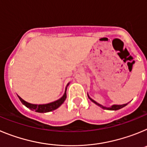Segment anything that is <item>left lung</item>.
<instances>
[{"instance_id":"obj_1","label":"left lung","mask_w":147,"mask_h":147,"mask_svg":"<svg viewBox=\"0 0 147 147\" xmlns=\"http://www.w3.org/2000/svg\"><path fill=\"white\" fill-rule=\"evenodd\" d=\"M88 98H89L90 99V101H92V102H93V103H95V104H96V105H98V107H102V109H104V110H119V109L123 108V107H125L126 105H128V103H127V104H124V105H112V106H111V107H105V106H103V105H100V104L97 103V102H96V101H94V100H93V99H92V98L89 96V95H88Z\"/></svg>"}]
</instances>
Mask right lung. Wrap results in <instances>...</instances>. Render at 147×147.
<instances>
[{"label": "right lung", "instance_id": "1", "mask_svg": "<svg viewBox=\"0 0 147 147\" xmlns=\"http://www.w3.org/2000/svg\"><path fill=\"white\" fill-rule=\"evenodd\" d=\"M69 85V83L67 84V86L65 88V93L63 94L62 97L60 98H59L57 101H54V102H51V103L48 104H43V105H34V104H31L28 103V102H26L20 96H19L18 95V98L20 100V102H22L23 105H24L26 107L29 108L30 110H35L36 112L37 113H48L51 112V111H53V110L57 109L58 107H60L62 104L64 103L65 100L66 99V97H67V94H66V90H67V88Z\"/></svg>", "mask_w": 147, "mask_h": 147}]
</instances>
